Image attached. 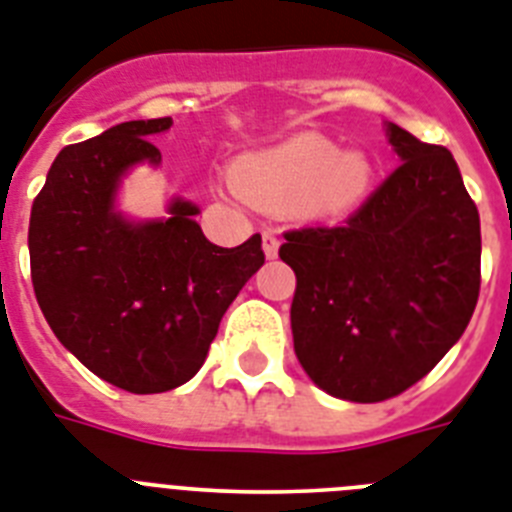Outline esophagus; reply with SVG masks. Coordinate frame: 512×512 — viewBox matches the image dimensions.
Masks as SVG:
<instances>
[{
    "label": "esophagus",
    "mask_w": 512,
    "mask_h": 512,
    "mask_svg": "<svg viewBox=\"0 0 512 512\" xmlns=\"http://www.w3.org/2000/svg\"><path fill=\"white\" fill-rule=\"evenodd\" d=\"M263 249H265V257H270V260L278 255V236L273 228H265L263 231Z\"/></svg>",
    "instance_id": "esophagus-1"
}]
</instances>
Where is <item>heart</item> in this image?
<instances>
[{
	"label": "heart",
	"instance_id": "heart-1",
	"mask_svg": "<svg viewBox=\"0 0 512 512\" xmlns=\"http://www.w3.org/2000/svg\"><path fill=\"white\" fill-rule=\"evenodd\" d=\"M371 160L363 152H339L318 134L263 149L234 162V184L252 199H294L305 213L339 215L371 184Z\"/></svg>",
	"mask_w": 512,
	"mask_h": 512
}]
</instances>
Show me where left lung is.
<instances>
[{
	"mask_svg": "<svg viewBox=\"0 0 512 512\" xmlns=\"http://www.w3.org/2000/svg\"><path fill=\"white\" fill-rule=\"evenodd\" d=\"M400 165L336 226L286 231L294 352L331 397L392 400L463 336L481 286V223L450 149L389 123Z\"/></svg>",
	"mask_w": 512,
	"mask_h": 512,
	"instance_id": "8db88e82",
	"label": "left lung"
}]
</instances>
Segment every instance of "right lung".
<instances>
[{"label":"right lung","instance_id":"obj_1","mask_svg":"<svg viewBox=\"0 0 512 512\" xmlns=\"http://www.w3.org/2000/svg\"><path fill=\"white\" fill-rule=\"evenodd\" d=\"M170 118L128 120L54 157L28 226L31 281L54 336L107 384L157 394L205 363L220 318L265 263L263 239L207 242L197 207L134 226L112 210L134 162H160L152 134Z\"/></svg>","mask_w":512,"mask_h":512}]
</instances>
